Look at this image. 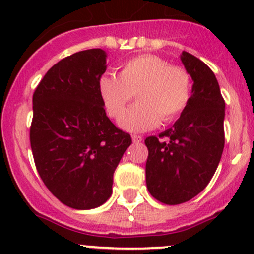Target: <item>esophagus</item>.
Returning <instances> with one entry per match:
<instances>
[{
	"label": "esophagus",
	"mask_w": 254,
	"mask_h": 254,
	"mask_svg": "<svg viewBox=\"0 0 254 254\" xmlns=\"http://www.w3.org/2000/svg\"><path fill=\"white\" fill-rule=\"evenodd\" d=\"M131 139H132V141H134V142H137V143L142 141V136H140V135H132Z\"/></svg>",
	"instance_id": "obj_1"
}]
</instances>
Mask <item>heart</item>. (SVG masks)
<instances>
[{"label":"heart","instance_id":"heart-1","mask_svg":"<svg viewBox=\"0 0 254 254\" xmlns=\"http://www.w3.org/2000/svg\"><path fill=\"white\" fill-rule=\"evenodd\" d=\"M99 94L111 118H119L125 107L137 96L138 103L119 119L129 131H146L163 120L171 123L187 109L191 97V77L186 67L170 65L166 59L142 54L125 61L118 76L99 78Z\"/></svg>","mask_w":254,"mask_h":254}]
</instances>
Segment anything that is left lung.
<instances>
[{
  "mask_svg": "<svg viewBox=\"0 0 254 254\" xmlns=\"http://www.w3.org/2000/svg\"><path fill=\"white\" fill-rule=\"evenodd\" d=\"M184 67L193 78L190 102L172 127L146 137V186L167 205L198 195L214 176L225 145V101L211 68L183 51Z\"/></svg>",
  "mask_w": 254,
  "mask_h": 254,
  "instance_id": "8db88e82",
  "label": "left lung"
}]
</instances>
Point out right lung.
Listing matches in <instances>:
<instances>
[{"mask_svg":"<svg viewBox=\"0 0 254 254\" xmlns=\"http://www.w3.org/2000/svg\"><path fill=\"white\" fill-rule=\"evenodd\" d=\"M106 68L102 49L78 51L55 64L33 94L35 167L50 193L72 209L108 200L115 168L131 143L106 114L98 88Z\"/></svg>","mask_w":254,"mask_h":254,"instance_id":"obj_1","label":"right lung"}]
</instances>
